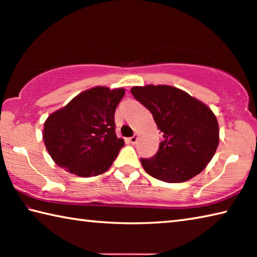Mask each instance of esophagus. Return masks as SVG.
I'll return each instance as SVG.
<instances>
[{
    "label": "esophagus",
    "mask_w": 257,
    "mask_h": 257,
    "mask_svg": "<svg viewBox=\"0 0 257 257\" xmlns=\"http://www.w3.org/2000/svg\"><path fill=\"white\" fill-rule=\"evenodd\" d=\"M137 141H138V135H134L133 137L129 138V142L132 143V144H136Z\"/></svg>",
    "instance_id": "1"
}]
</instances>
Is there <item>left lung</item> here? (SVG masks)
<instances>
[{
	"label": "left lung",
	"instance_id": "obj_1",
	"mask_svg": "<svg viewBox=\"0 0 257 257\" xmlns=\"http://www.w3.org/2000/svg\"><path fill=\"white\" fill-rule=\"evenodd\" d=\"M130 92L149 108L163 133L158 153L141 159L144 170L165 182H184L201 173L220 142L219 123L211 108L173 86H135Z\"/></svg>",
	"mask_w": 257,
	"mask_h": 257
}]
</instances>
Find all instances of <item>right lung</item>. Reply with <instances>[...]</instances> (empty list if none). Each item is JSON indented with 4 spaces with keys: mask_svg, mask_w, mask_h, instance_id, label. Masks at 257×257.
<instances>
[{
    "mask_svg": "<svg viewBox=\"0 0 257 257\" xmlns=\"http://www.w3.org/2000/svg\"><path fill=\"white\" fill-rule=\"evenodd\" d=\"M124 92L93 87L47 116L43 141L59 167L84 178L108 170L124 145L116 137L114 123L115 108Z\"/></svg>",
    "mask_w": 257,
    "mask_h": 257,
    "instance_id": "right-lung-1",
    "label": "right lung"
}]
</instances>
